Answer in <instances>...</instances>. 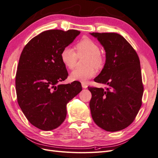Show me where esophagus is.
<instances>
[{
    "label": "esophagus",
    "instance_id": "34e87169",
    "mask_svg": "<svg viewBox=\"0 0 158 158\" xmlns=\"http://www.w3.org/2000/svg\"><path fill=\"white\" fill-rule=\"evenodd\" d=\"M82 86L83 88H88V85L84 83H82Z\"/></svg>",
    "mask_w": 158,
    "mask_h": 158
}]
</instances>
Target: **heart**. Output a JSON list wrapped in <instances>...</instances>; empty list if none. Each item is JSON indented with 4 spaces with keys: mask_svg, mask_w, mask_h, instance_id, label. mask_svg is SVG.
Wrapping results in <instances>:
<instances>
[{
    "mask_svg": "<svg viewBox=\"0 0 158 158\" xmlns=\"http://www.w3.org/2000/svg\"><path fill=\"white\" fill-rule=\"evenodd\" d=\"M76 51L71 47H66L60 52V59L66 68L73 69L78 60V57L86 56L85 69H76L72 72L70 79L72 81L86 82L96 74L93 66L101 68L104 63V57L100 52L98 44L88 37H84L75 45Z\"/></svg>",
    "mask_w": 158,
    "mask_h": 158,
    "instance_id": "1",
    "label": "heart"
}]
</instances>
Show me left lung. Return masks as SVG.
I'll list each match as a JSON object with an SVG mask.
<instances>
[{
  "label": "left lung",
  "instance_id": "1",
  "mask_svg": "<svg viewBox=\"0 0 158 158\" xmlns=\"http://www.w3.org/2000/svg\"><path fill=\"white\" fill-rule=\"evenodd\" d=\"M106 51V63L95 82L108 85L88 87L94 121L103 130L116 132L134 121L142 106L143 87L140 63L131 45L116 33H92Z\"/></svg>",
  "mask_w": 158,
  "mask_h": 158
}]
</instances>
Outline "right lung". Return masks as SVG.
<instances>
[{"label":"right lung","instance_id":"obj_1","mask_svg":"<svg viewBox=\"0 0 158 158\" xmlns=\"http://www.w3.org/2000/svg\"><path fill=\"white\" fill-rule=\"evenodd\" d=\"M80 31H45L27 43L19 60L16 90L19 106L29 122L43 131L59 127L66 116V104L82 91L78 81L59 84L69 74L60 52Z\"/></svg>","mask_w":158,"mask_h":158}]
</instances>
